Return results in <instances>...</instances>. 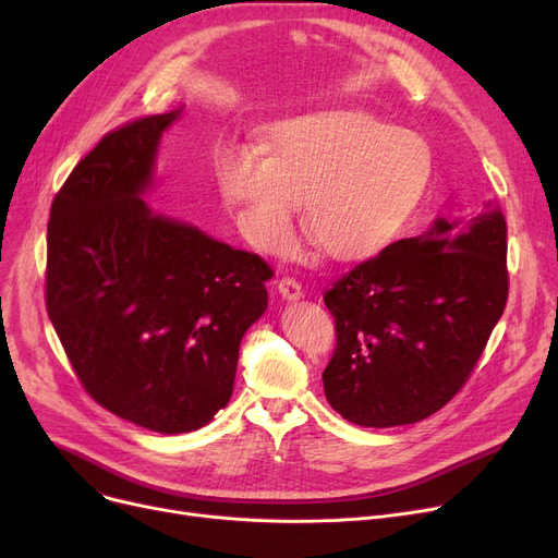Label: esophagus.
<instances>
[{
	"instance_id": "34e87169",
	"label": "esophagus",
	"mask_w": 558,
	"mask_h": 558,
	"mask_svg": "<svg viewBox=\"0 0 558 558\" xmlns=\"http://www.w3.org/2000/svg\"><path fill=\"white\" fill-rule=\"evenodd\" d=\"M278 291L282 294V299H287V301H299L303 296V284L296 278L284 276L278 282Z\"/></svg>"
}]
</instances>
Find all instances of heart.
<instances>
[{
  "label": "heart",
  "instance_id": "heart-1",
  "mask_svg": "<svg viewBox=\"0 0 558 558\" xmlns=\"http://www.w3.org/2000/svg\"><path fill=\"white\" fill-rule=\"evenodd\" d=\"M427 179V144L366 110L296 117L274 129L267 154L226 146L215 158L219 194L257 251L289 248L305 197V234L339 262L389 246Z\"/></svg>",
  "mask_w": 558,
  "mask_h": 558
}]
</instances>
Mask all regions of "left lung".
<instances>
[{
    "label": "left lung",
    "instance_id": "left-lung-1",
    "mask_svg": "<svg viewBox=\"0 0 558 558\" xmlns=\"http://www.w3.org/2000/svg\"><path fill=\"white\" fill-rule=\"evenodd\" d=\"M484 208L461 232L438 219L389 244L324 294L337 330L324 389L345 421L416 423L468 383L509 299L507 221Z\"/></svg>",
    "mask_w": 558,
    "mask_h": 558
}]
</instances>
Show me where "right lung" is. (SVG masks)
I'll return each instance as SVG.
<instances>
[{"label":"right lung","mask_w":558,"mask_h":558,"mask_svg":"<svg viewBox=\"0 0 558 558\" xmlns=\"http://www.w3.org/2000/svg\"><path fill=\"white\" fill-rule=\"evenodd\" d=\"M181 110L106 133L68 175L47 223L45 303L65 355L110 414L160 434L228 404L244 332L274 269L149 210L162 131Z\"/></svg>","instance_id":"add662e5"}]
</instances>
